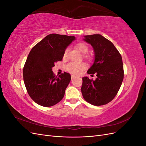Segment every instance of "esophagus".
<instances>
[{"label":"esophagus","mask_w":146,"mask_h":146,"mask_svg":"<svg viewBox=\"0 0 146 146\" xmlns=\"http://www.w3.org/2000/svg\"><path fill=\"white\" fill-rule=\"evenodd\" d=\"M75 77H76V76H74V75H72V76H71V78H72V79H74Z\"/></svg>","instance_id":"1"}]
</instances>
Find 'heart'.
<instances>
[{
  "label": "heart",
  "instance_id": "1",
  "mask_svg": "<svg viewBox=\"0 0 146 146\" xmlns=\"http://www.w3.org/2000/svg\"><path fill=\"white\" fill-rule=\"evenodd\" d=\"M78 50L80 51L83 54H86L88 52V47L85 43L80 42L78 43L76 46ZM68 49L66 50L64 52V56L67 54ZM85 57L86 58H88V56L86 55ZM86 68V65L85 63H74V62H70L68 63L66 66V69L68 72L73 74H78L80 72L83 71V70Z\"/></svg>",
  "mask_w": 146,
  "mask_h": 146
}]
</instances>
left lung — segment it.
Instances as JSON below:
<instances>
[{"label": "left lung", "mask_w": 146, "mask_h": 146, "mask_svg": "<svg viewBox=\"0 0 146 146\" xmlns=\"http://www.w3.org/2000/svg\"><path fill=\"white\" fill-rule=\"evenodd\" d=\"M83 40L94 49V63L88 74H96L95 80L82 78L81 91L84 99L93 105L100 106L111 102L117 94L123 78L121 54L108 39L99 34L84 36Z\"/></svg>", "instance_id": "left-lung-1"}]
</instances>
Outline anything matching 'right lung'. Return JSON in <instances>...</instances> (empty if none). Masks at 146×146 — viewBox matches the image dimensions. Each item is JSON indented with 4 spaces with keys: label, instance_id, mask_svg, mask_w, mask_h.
I'll list each match as a JSON object with an SVG mask.
<instances>
[{
    "label": "right lung",
    "instance_id": "1",
    "mask_svg": "<svg viewBox=\"0 0 146 146\" xmlns=\"http://www.w3.org/2000/svg\"><path fill=\"white\" fill-rule=\"evenodd\" d=\"M74 36L50 34L30 50L23 69L24 82L30 98L42 107H52L63 98L71 79L64 72L58 77L53 73L55 63L62 60L65 50Z\"/></svg>",
    "mask_w": 146,
    "mask_h": 146
}]
</instances>
